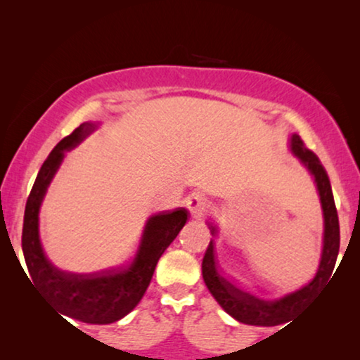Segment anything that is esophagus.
<instances>
[{"instance_id": "1", "label": "esophagus", "mask_w": 360, "mask_h": 360, "mask_svg": "<svg viewBox=\"0 0 360 360\" xmlns=\"http://www.w3.org/2000/svg\"><path fill=\"white\" fill-rule=\"evenodd\" d=\"M186 208H188L190 214L193 216V218L200 219L203 218L206 210H208V201H206L203 195L193 193L191 196H188V200H186Z\"/></svg>"}]
</instances>
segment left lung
Here are the masks:
<instances>
[{
	"mask_svg": "<svg viewBox=\"0 0 360 360\" xmlns=\"http://www.w3.org/2000/svg\"><path fill=\"white\" fill-rule=\"evenodd\" d=\"M290 150L295 157H298L304 169L311 174L319 193V201H321L324 221L323 250L314 278L308 285L297 290V292L270 300L260 298L257 295L240 290L221 274L218 260H216L214 239L210 240L203 264H201V272H203L206 287H208L210 293L213 295L216 302L219 303V307L234 319H238L239 323L252 324V326H277V324L287 323L290 316L298 308H302L313 295H316L318 290L331 278L339 254V219L336 205H334L331 181H329L326 170H324L316 154L304 147L302 137L298 134H292V137H290ZM208 226L211 234L216 236V226Z\"/></svg>",
	"mask_w": 360,
	"mask_h": 360,
	"instance_id": "left-lung-1",
	"label": "left lung"
}]
</instances>
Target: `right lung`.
Masks as SVG:
<instances>
[{"instance_id":"obj_1","label":"right lung","mask_w":360,"mask_h":360,"mask_svg":"<svg viewBox=\"0 0 360 360\" xmlns=\"http://www.w3.org/2000/svg\"><path fill=\"white\" fill-rule=\"evenodd\" d=\"M98 126L93 122H83L53 147L42 164L24 211L22 252L32 283L58 311L82 323L110 324L131 313L144 297L160 255L185 226L188 211L176 208L152 214L146 221L134 259L124 267L95 274H73L56 267L42 249L39 211L67 152L75 149Z\"/></svg>"}]
</instances>
